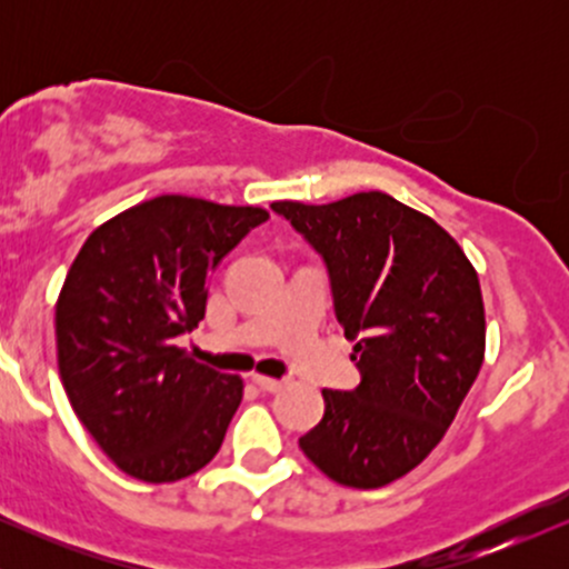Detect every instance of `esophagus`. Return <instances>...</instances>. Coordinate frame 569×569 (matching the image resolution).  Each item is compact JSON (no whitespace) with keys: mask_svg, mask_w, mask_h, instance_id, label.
I'll use <instances>...</instances> for the list:
<instances>
[{"mask_svg":"<svg viewBox=\"0 0 569 569\" xmlns=\"http://www.w3.org/2000/svg\"><path fill=\"white\" fill-rule=\"evenodd\" d=\"M253 382H257L262 390H267V393H276V390L283 388V380H272V377H262V375H253Z\"/></svg>","mask_w":569,"mask_h":569,"instance_id":"1","label":"esophagus"}]
</instances>
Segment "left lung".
Here are the masks:
<instances>
[{
	"instance_id": "8db88e82",
	"label": "left lung",
	"mask_w": 569,
	"mask_h": 569,
	"mask_svg": "<svg viewBox=\"0 0 569 569\" xmlns=\"http://www.w3.org/2000/svg\"><path fill=\"white\" fill-rule=\"evenodd\" d=\"M272 211L323 257L361 371L348 393L323 390V420L299 447L337 485H390L433 452L479 375V276L452 234L385 192Z\"/></svg>"
}]
</instances>
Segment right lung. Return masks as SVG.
Returning <instances> with one entry per match:
<instances>
[{"mask_svg":"<svg viewBox=\"0 0 569 569\" xmlns=\"http://www.w3.org/2000/svg\"><path fill=\"white\" fill-rule=\"evenodd\" d=\"M264 208L160 194L90 232L56 305L71 409L120 471L149 485L213 460L243 398L238 375L176 348L206 316L208 276Z\"/></svg>","mask_w":569,"mask_h":569,"instance_id":"add662e5","label":"right lung"}]
</instances>
